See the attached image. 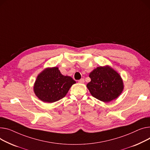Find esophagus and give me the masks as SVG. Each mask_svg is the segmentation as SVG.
Returning a JSON list of instances; mask_svg holds the SVG:
<instances>
[{"label": "esophagus", "mask_w": 150, "mask_h": 150, "mask_svg": "<svg viewBox=\"0 0 150 150\" xmlns=\"http://www.w3.org/2000/svg\"><path fill=\"white\" fill-rule=\"evenodd\" d=\"M78 83H84V78H81L78 80Z\"/></svg>", "instance_id": "esophagus-1"}]
</instances>
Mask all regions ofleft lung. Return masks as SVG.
Wrapping results in <instances>:
<instances>
[{
  "instance_id": "8db88e82",
  "label": "left lung",
  "mask_w": 150,
  "mask_h": 150,
  "mask_svg": "<svg viewBox=\"0 0 150 150\" xmlns=\"http://www.w3.org/2000/svg\"><path fill=\"white\" fill-rule=\"evenodd\" d=\"M89 77L91 81L87 84V87L93 97L101 101H111L123 91L121 77L109 66L97 67L91 72Z\"/></svg>"
}]
</instances>
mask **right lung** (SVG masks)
<instances>
[{"label": "right lung", "instance_id": "add662e5", "mask_svg": "<svg viewBox=\"0 0 150 150\" xmlns=\"http://www.w3.org/2000/svg\"><path fill=\"white\" fill-rule=\"evenodd\" d=\"M75 83L71 76L63 75L58 67L47 68L38 75L34 91L40 100L52 103L63 98Z\"/></svg>", "mask_w": 150, "mask_h": 150}]
</instances>
